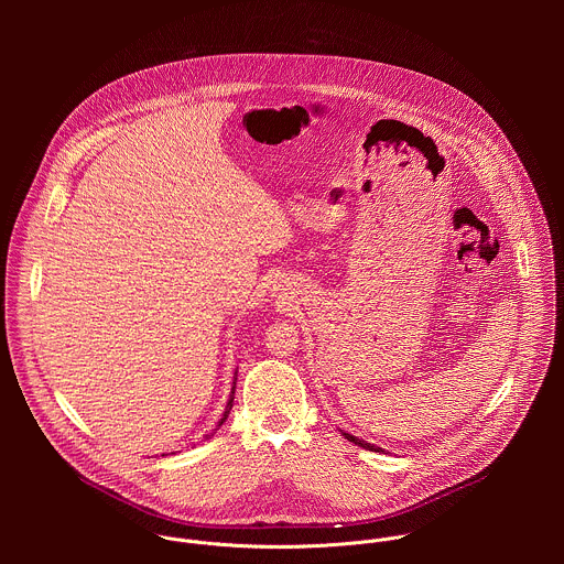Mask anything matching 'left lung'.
Instances as JSON below:
<instances>
[{
  "label": "left lung",
  "instance_id": "obj_1",
  "mask_svg": "<svg viewBox=\"0 0 564 564\" xmlns=\"http://www.w3.org/2000/svg\"><path fill=\"white\" fill-rule=\"evenodd\" d=\"M341 433H344V431H341ZM344 437H346L348 442H352V444H357V446L366 448V451H375V453H381V448H379V446H375V444H368V442H364V440H359V437H355V435H350V433H344Z\"/></svg>",
  "mask_w": 564,
  "mask_h": 564
}]
</instances>
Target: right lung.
<instances>
[{
	"label": "right lung",
	"instance_id": "obj_1",
	"mask_svg": "<svg viewBox=\"0 0 564 564\" xmlns=\"http://www.w3.org/2000/svg\"><path fill=\"white\" fill-rule=\"evenodd\" d=\"M234 390H236V372H234V386H231V392H229V399H227L225 413H223V417L218 420V424H216V429H214V431H218V429L225 424V420H227V415H229V411H231V404H234Z\"/></svg>",
	"mask_w": 564,
	"mask_h": 564
}]
</instances>
